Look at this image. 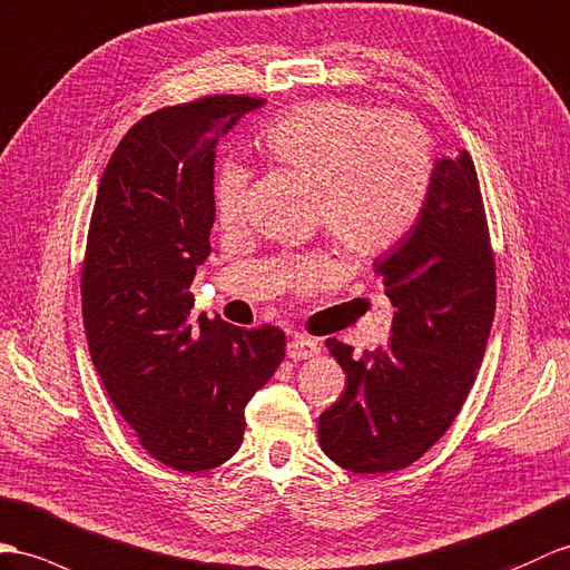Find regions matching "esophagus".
Instances as JSON below:
<instances>
[{
	"label": "esophagus",
	"instance_id": "1",
	"mask_svg": "<svg viewBox=\"0 0 570 570\" xmlns=\"http://www.w3.org/2000/svg\"><path fill=\"white\" fill-rule=\"evenodd\" d=\"M318 353H322V345H318V341H314V338L295 336L287 341V357L289 360H309Z\"/></svg>",
	"mask_w": 570,
	"mask_h": 570
}]
</instances>
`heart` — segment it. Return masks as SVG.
<instances>
[{
    "label": "heart",
    "mask_w": 570,
    "mask_h": 570,
    "mask_svg": "<svg viewBox=\"0 0 570 570\" xmlns=\"http://www.w3.org/2000/svg\"><path fill=\"white\" fill-rule=\"evenodd\" d=\"M263 147L273 161L316 180V219L353 256L377 254L411 227L433 174V145L419 120L345 99L289 108L263 135ZM246 193L244 166L222 164L213 184L222 225L242 219ZM289 273L299 287L324 285L331 261L299 258Z\"/></svg>",
    "instance_id": "1"
}]
</instances>
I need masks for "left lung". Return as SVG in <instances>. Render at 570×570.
Here are the masks:
<instances>
[{
    "mask_svg": "<svg viewBox=\"0 0 570 570\" xmlns=\"http://www.w3.org/2000/svg\"><path fill=\"white\" fill-rule=\"evenodd\" d=\"M396 307L384 348H326L348 386L318 415V445L355 474L413 464L445 435L474 386L495 312V261L474 161L438 159L423 210L374 261Z\"/></svg>",
    "mask_w": 570,
    "mask_h": 570,
    "instance_id": "1",
    "label": "left lung"
}]
</instances>
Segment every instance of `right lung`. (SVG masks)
Returning <instances> with one entry per match:
<instances>
[{
    "label": "right lung",
    "instance_id": "add662e5",
    "mask_svg": "<svg viewBox=\"0 0 570 570\" xmlns=\"http://www.w3.org/2000/svg\"><path fill=\"white\" fill-rule=\"evenodd\" d=\"M254 96H205L137 120L110 155L81 263V314L108 399L140 445L176 471L225 464L244 409L285 357L283 328L190 318L210 256L222 137Z\"/></svg>",
    "mask_w": 570,
    "mask_h": 570
}]
</instances>
